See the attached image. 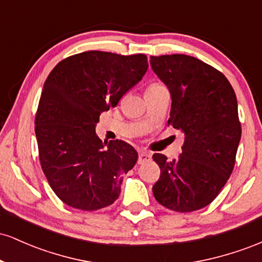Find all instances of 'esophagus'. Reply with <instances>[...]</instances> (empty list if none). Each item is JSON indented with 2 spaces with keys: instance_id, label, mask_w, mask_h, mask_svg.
<instances>
[{
  "instance_id": "esophagus-1",
  "label": "esophagus",
  "mask_w": 262,
  "mask_h": 262,
  "mask_svg": "<svg viewBox=\"0 0 262 262\" xmlns=\"http://www.w3.org/2000/svg\"><path fill=\"white\" fill-rule=\"evenodd\" d=\"M151 159V155L146 151H139V158H138V164H144Z\"/></svg>"
}]
</instances>
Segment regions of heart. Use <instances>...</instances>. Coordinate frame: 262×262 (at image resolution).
Listing matches in <instances>:
<instances>
[{
  "mask_svg": "<svg viewBox=\"0 0 262 262\" xmlns=\"http://www.w3.org/2000/svg\"><path fill=\"white\" fill-rule=\"evenodd\" d=\"M160 86H162V85H160V83H158V82H154V83H151V85H149L148 89H155V87H160Z\"/></svg>",
  "mask_w": 262,
  "mask_h": 262,
  "instance_id": "heart-1",
  "label": "heart"
}]
</instances>
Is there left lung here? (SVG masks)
I'll return each instance as SVG.
<instances>
[{
	"instance_id": "8db88e82",
	"label": "left lung",
	"mask_w": 262,
	"mask_h": 262,
	"mask_svg": "<svg viewBox=\"0 0 262 262\" xmlns=\"http://www.w3.org/2000/svg\"><path fill=\"white\" fill-rule=\"evenodd\" d=\"M152 71L169 89V124L185 134L182 154H154L160 179L155 200L175 212L201 209L218 196L235 164L242 137L233 87L221 71L193 56H150Z\"/></svg>"
}]
</instances>
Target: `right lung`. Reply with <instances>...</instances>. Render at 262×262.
<instances>
[{
	"instance_id": "right-lung-1",
	"label": "right lung",
	"mask_w": 262,
	"mask_h": 262,
	"mask_svg": "<svg viewBox=\"0 0 262 262\" xmlns=\"http://www.w3.org/2000/svg\"><path fill=\"white\" fill-rule=\"evenodd\" d=\"M148 66L144 54L92 50L64 59L48 76L35 116L39 160L50 187L68 206L97 210L118 198L138 152L123 140L102 143L96 124Z\"/></svg>"
}]
</instances>
